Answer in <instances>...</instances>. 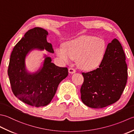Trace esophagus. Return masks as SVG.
Instances as JSON below:
<instances>
[{
  "instance_id": "1",
  "label": "esophagus",
  "mask_w": 134,
  "mask_h": 134,
  "mask_svg": "<svg viewBox=\"0 0 134 134\" xmlns=\"http://www.w3.org/2000/svg\"><path fill=\"white\" fill-rule=\"evenodd\" d=\"M76 72V70L74 68H70L69 69V72L70 74H74Z\"/></svg>"
}]
</instances>
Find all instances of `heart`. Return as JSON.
<instances>
[{
	"instance_id": "obj_1",
	"label": "heart",
	"mask_w": 134,
	"mask_h": 134,
	"mask_svg": "<svg viewBox=\"0 0 134 134\" xmlns=\"http://www.w3.org/2000/svg\"><path fill=\"white\" fill-rule=\"evenodd\" d=\"M106 49V41L104 38L82 36L65 42L63 47H57L56 53L62 62L68 63L76 59L79 69L91 71L100 65Z\"/></svg>"
}]
</instances>
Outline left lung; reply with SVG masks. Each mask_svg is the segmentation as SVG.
<instances>
[{
	"label": "left lung",
	"instance_id": "obj_1",
	"mask_svg": "<svg viewBox=\"0 0 134 134\" xmlns=\"http://www.w3.org/2000/svg\"><path fill=\"white\" fill-rule=\"evenodd\" d=\"M84 82L81 88L83 103L92 108H102L120 99L127 80L126 56L121 44L115 38L107 45L99 67L82 73Z\"/></svg>",
	"mask_w": 134,
	"mask_h": 134
}]
</instances>
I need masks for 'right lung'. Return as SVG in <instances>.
Returning a JSON list of instances; mask_svg holds the SVG:
<instances>
[{"label": "right lung", "instance_id": "obj_1", "mask_svg": "<svg viewBox=\"0 0 134 134\" xmlns=\"http://www.w3.org/2000/svg\"><path fill=\"white\" fill-rule=\"evenodd\" d=\"M48 32L36 27L25 34L11 54L8 75L11 89L16 97L31 106L41 107L49 104L58 85L67 77L66 67H59L52 63L51 57L44 55L40 68L35 72L26 69V58L33 50L53 53L52 45L47 40Z\"/></svg>", "mask_w": 134, "mask_h": 134}]
</instances>
